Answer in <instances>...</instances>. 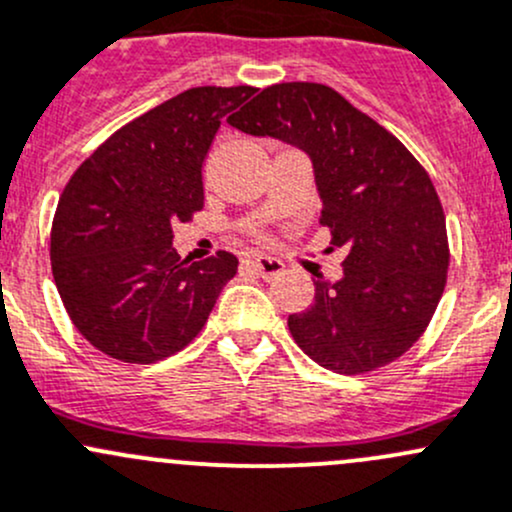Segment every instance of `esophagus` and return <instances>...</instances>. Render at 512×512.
I'll return each mask as SVG.
<instances>
[{"label": "esophagus", "instance_id": "obj_1", "mask_svg": "<svg viewBox=\"0 0 512 512\" xmlns=\"http://www.w3.org/2000/svg\"><path fill=\"white\" fill-rule=\"evenodd\" d=\"M247 265H250L252 270H255L257 274H260V277H265V279L279 277V274L284 272V262L277 260V257H265V255H260V257H255V260L247 262Z\"/></svg>", "mask_w": 512, "mask_h": 512}]
</instances>
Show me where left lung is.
Instances as JSON below:
<instances>
[{
	"instance_id": "left-lung-1",
	"label": "left lung",
	"mask_w": 512,
	"mask_h": 512,
	"mask_svg": "<svg viewBox=\"0 0 512 512\" xmlns=\"http://www.w3.org/2000/svg\"><path fill=\"white\" fill-rule=\"evenodd\" d=\"M230 125L311 157L319 223L346 250L343 279H319L314 304L289 316L297 346L341 375L407 353L432 321L449 270L444 208L424 166L383 125L321 83H279Z\"/></svg>"
}]
</instances>
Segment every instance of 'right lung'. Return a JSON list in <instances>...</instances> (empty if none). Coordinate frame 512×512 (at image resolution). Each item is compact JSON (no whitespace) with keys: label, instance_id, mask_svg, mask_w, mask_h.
I'll return each mask as SVG.
<instances>
[{"label":"right lung","instance_id":"1","mask_svg":"<svg viewBox=\"0 0 512 512\" xmlns=\"http://www.w3.org/2000/svg\"><path fill=\"white\" fill-rule=\"evenodd\" d=\"M255 90H184L107 137L63 188L53 279L73 326L110 358L147 365L179 353L238 272L225 250L181 260L171 228L203 208L201 171L220 120Z\"/></svg>","mask_w":512,"mask_h":512}]
</instances>
